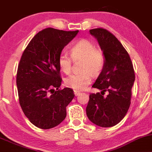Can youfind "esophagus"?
<instances>
[{"instance_id":"1","label":"esophagus","mask_w":152,"mask_h":152,"mask_svg":"<svg viewBox=\"0 0 152 152\" xmlns=\"http://www.w3.org/2000/svg\"><path fill=\"white\" fill-rule=\"evenodd\" d=\"M74 94L76 96H78L81 94V92H79V91H74Z\"/></svg>"}]
</instances>
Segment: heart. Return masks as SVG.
Returning <instances> with one entry per match:
<instances>
[{"label": "heart", "instance_id": "heart-1", "mask_svg": "<svg viewBox=\"0 0 152 152\" xmlns=\"http://www.w3.org/2000/svg\"><path fill=\"white\" fill-rule=\"evenodd\" d=\"M73 60L81 59V70L77 74H72L65 79L67 87L76 91H83L92 80V74L97 76L103 70L105 64V56L95 44L88 39H81L69 50ZM58 66L65 74H69L71 68V59L67 54L61 53L58 58Z\"/></svg>", "mask_w": 152, "mask_h": 152}]
</instances>
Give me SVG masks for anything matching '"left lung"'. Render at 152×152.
<instances>
[{
  "label": "left lung",
  "mask_w": 152,
  "mask_h": 152,
  "mask_svg": "<svg viewBox=\"0 0 152 152\" xmlns=\"http://www.w3.org/2000/svg\"><path fill=\"white\" fill-rule=\"evenodd\" d=\"M89 32L98 40L105 56V64L92 86L102 91L90 94L86 114L95 125L113 127L125 118L130 106L134 68L129 54L114 34L103 28ZM105 92L108 94L104 96Z\"/></svg>",
  "instance_id": "8db88e82"
}]
</instances>
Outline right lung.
Returning <instances> with one entry per match:
<instances>
[{
    "label": "right lung",
    "instance_id": "right-lung-1",
    "mask_svg": "<svg viewBox=\"0 0 152 152\" xmlns=\"http://www.w3.org/2000/svg\"><path fill=\"white\" fill-rule=\"evenodd\" d=\"M78 32L45 29L32 38L21 56L16 78L19 103L25 115L38 128L59 125L74 98L71 88H58L62 78L58 58Z\"/></svg>",
    "mask_w": 152,
    "mask_h": 152
}]
</instances>
